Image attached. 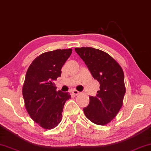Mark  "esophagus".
<instances>
[{"mask_svg": "<svg viewBox=\"0 0 151 151\" xmlns=\"http://www.w3.org/2000/svg\"><path fill=\"white\" fill-rule=\"evenodd\" d=\"M72 93H73V95H78V94H80V92L78 91L77 90H73L72 91Z\"/></svg>", "mask_w": 151, "mask_h": 151, "instance_id": "esophagus-1", "label": "esophagus"}]
</instances>
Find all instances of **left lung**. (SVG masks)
Listing matches in <instances>:
<instances>
[{"instance_id":"left-lung-1","label":"left lung","mask_w":151,"mask_h":151,"mask_svg":"<svg viewBox=\"0 0 151 151\" xmlns=\"http://www.w3.org/2000/svg\"><path fill=\"white\" fill-rule=\"evenodd\" d=\"M75 50L100 84L97 95L90 96L88 106L83 108L84 114L93 123L104 125L117 115L123 106L126 91L123 71L112 56L101 50L90 47Z\"/></svg>"}]
</instances>
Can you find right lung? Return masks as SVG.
Masks as SVG:
<instances>
[{
    "mask_svg": "<svg viewBox=\"0 0 151 151\" xmlns=\"http://www.w3.org/2000/svg\"><path fill=\"white\" fill-rule=\"evenodd\" d=\"M72 49L45 52L32 61L26 73L22 95L26 109L35 122L45 129L56 127L62 120L67 93L56 91L54 81L60 77L61 68Z\"/></svg>",
    "mask_w": 151,
    "mask_h": 151,
    "instance_id": "obj_1",
    "label": "right lung"
}]
</instances>
